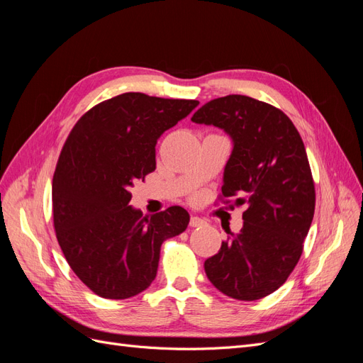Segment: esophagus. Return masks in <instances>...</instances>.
I'll return each mask as SVG.
<instances>
[{"mask_svg": "<svg viewBox=\"0 0 363 363\" xmlns=\"http://www.w3.org/2000/svg\"><path fill=\"white\" fill-rule=\"evenodd\" d=\"M204 224H206L204 219H201V218H199V216H191L189 225H191L192 228H195V227H201V225H204Z\"/></svg>", "mask_w": 363, "mask_h": 363, "instance_id": "1", "label": "esophagus"}]
</instances>
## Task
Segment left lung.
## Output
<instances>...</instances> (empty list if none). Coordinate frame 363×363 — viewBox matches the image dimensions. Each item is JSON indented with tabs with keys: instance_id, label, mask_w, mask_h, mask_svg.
<instances>
[{
	"instance_id": "8db88e82",
	"label": "left lung",
	"mask_w": 363,
	"mask_h": 363,
	"mask_svg": "<svg viewBox=\"0 0 363 363\" xmlns=\"http://www.w3.org/2000/svg\"><path fill=\"white\" fill-rule=\"evenodd\" d=\"M194 123L224 128L233 151L216 203L247 204L244 227L227 232L204 262L207 279L230 298L277 291L298 263L315 213V183L303 139L280 108L245 95L206 103Z\"/></svg>"
}]
</instances>
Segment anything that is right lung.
I'll return each instance as SVG.
<instances>
[{"instance_id":"obj_1","label":"right lung","mask_w":363,"mask_h":363,"mask_svg":"<svg viewBox=\"0 0 363 363\" xmlns=\"http://www.w3.org/2000/svg\"><path fill=\"white\" fill-rule=\"evenodd\" d=\"M196 100L125 92L89 108L72 127L52 177V221L68 265L107 300H125L156 279L160 247L183 233L180 206L152 216L128 206L130 188L156 169V144Z\"/></svg>"}]
</instances>
